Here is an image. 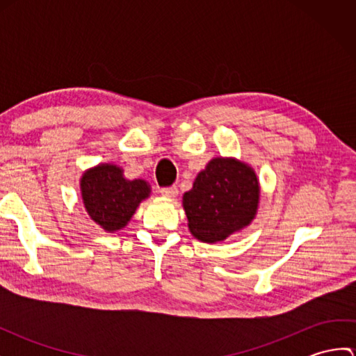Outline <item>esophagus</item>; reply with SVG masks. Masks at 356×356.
Returning a JSON list of instances; mask_svg holds the SVG:
<instances>
[{
	"instance_id": "1",
	"label": "esophagus",
	"mask_w": 356,
	"mask_h": 356,
	"mask_svg": "<svg viewBox=\"0 0 356 356\" xmlns=\"http://www.w3.org/2000/svg\"><path fill=\"white\" fill-rule=\"evenodd\" d=\"M161 194L163 197H168V199H176L177 197V186H163L161 188Z\"/></svg>"
}]
</instances>
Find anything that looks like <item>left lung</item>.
I'll use <instances>...</instances> for the list:
<instances>
[{
	"mask_svg": "<svg viewBox=\"0 0 356 356\" xmlns=\"http://www.w3.org/2000/svg\"><path fill=\"white\" fill-rule=\"evenodd\" d=\"M259 193L257 176L249 166L234 159H213L184 197L193 236L214 243L249 225Z\"/></svg>",
	"mask_w": 356,
	"mask_h": 356,
	"instance_id": "left-lung-1",
	"label": "left lung"
}]
</instances>
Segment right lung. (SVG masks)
Segmentation results:
<instances>
[{"label":"right lung","instance_id":"add662e5","mask_svg":"<svg viewBox=\"0 0 356 356\" xmlns=\"http://www.w3.org/2000/svg\"><path fill=\"white\" fill-rule=\"evenodd\" d=\"M82 200L87 213L105 231L124 228L149 188L140 179L127 180L115 165H99L87 171L81 180Z\"/></svg>","mask_w":356,"mask_h":356}]
</instances>
